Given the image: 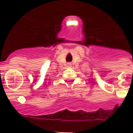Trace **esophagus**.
<instances>
[{
  "label": "esophagus",
  "instance_id": "1",
  "mask_svg": "<svg viewBox=\"0 0 133 133\" xmlns=\"http://www.w3.org/2000/svg\"><path fill=\"white\" fill-rule=\"evenodd\" d=\"M68 67H69V68L71 67V63H68Z\"/></svg>",
  "mask_w": 133,
  "mask_h": 133
}]
</instances>
